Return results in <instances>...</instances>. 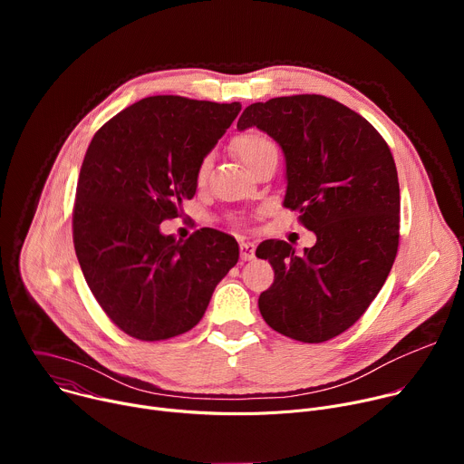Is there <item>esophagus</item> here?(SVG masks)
I'll return each mask as SVG.
<instances>
[{"instance_id":"esophagus-1","label":"esophagus","mask_w":464,"mask_h":464,"mask_svg":"<svg viewBox=\"0 0 464 464\" xmlns=\"http://www.w3.org/2000/svg\"><path fill=\"white\" fill-rule=\"evenodd\" d=\"M240 258L242 260H253L255 258V246L251 242L240 244Z\"/></svg>"}]
</instances>
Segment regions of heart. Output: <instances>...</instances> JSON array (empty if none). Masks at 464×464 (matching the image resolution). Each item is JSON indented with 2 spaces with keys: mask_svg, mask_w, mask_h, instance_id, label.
I'll list each match as a JSON object with an SVG mask.
<instances>
[{
  "mask_svg": "<svg viewBox=\"0 0 464 464\" xmlns=\"http://www.w3.org/2000/svg\"><path fill=\"white\" fill-rule=\"evenodd\" d=\"M272 149H276L274 143H272L268 138H264L262 134H256V131H247V134L237 136V138L233 140V150H235V154H237V156L240 158V161H242L244 165H247V167H249L253 161H256L264 152H268V150H272ZM209 165H211V160L206 158V160L200 163V167H198V174H196L198 181H204V179L208 178Z\"/></svg>",
  "mask_w": 464,
  "mask_h": 464,
  "instance_id": "b5f03b06",
  "label": "heart"
}]
</instances>
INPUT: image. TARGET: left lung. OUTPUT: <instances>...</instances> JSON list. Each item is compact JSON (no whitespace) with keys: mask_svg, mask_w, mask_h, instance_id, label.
<instances>
[{"mask_svg":"<svg viewBox=\"0 0 464 464\" xmlns=\"http://www.w3.org/2000/svg\"><path fill=\"white\" fill-rule=\"evenodd\" d=\"M253 126L283 149V206L317 237L301 255L285 240L256 247L276 272L258 310L292 340H333L369 308L399 249L401 188L392 154L367 119L323 95L255 102L237 128Z\"/></svg>","mask_w":464,"mask_h":464,"instance_id":"1","label":"left lung"}]
</instances>
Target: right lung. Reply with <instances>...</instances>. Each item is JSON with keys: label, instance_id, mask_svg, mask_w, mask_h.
Instances as JSON below:
<instances>
[{"label": "right lung", "instance_id": "obj_1", "mask_svg": "<svg viewBox=\"0 0 464 464\" xmlns=\"http://www.w3.org/2000/svg\"><path fill=\"white\" fill-rule=\"evenodd\" d=\"M240 102L147 97L93 136L77 185L73 242L84 279L131 338L160 342L198 324L238 244L217 229L163 235L198 187V167L226 134Z\"/></svg>", "mask_w": 464, "mask_h": 464}]
</instances>
